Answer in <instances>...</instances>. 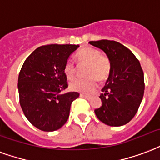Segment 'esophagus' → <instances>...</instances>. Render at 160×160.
<instances>
[{
    "mask_svg": "<svg viewBox=\"0 0 160 160\" xmlns=\"http://www.w3.org/2000/svg\"><path fill=\"white\" fill-rule=\"evenodd\" d=\"M80 97H81V98H85V99H87V100H89V99H90V98H91L89 97V96H87V95H84V94H82V93L80 94Z\"/></svg>",
    "mask_w": 160,
    "mask_h": 160,
    "instance_id": "obj_1",
    "label": "esophagus"
}]
</instances>
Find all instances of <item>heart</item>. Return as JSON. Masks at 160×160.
I'll return each mask as SVG.
<instances>
[{"mask_svg": "<svg viewBox=\"0 0 160 160\" xmlns=\"http://www.w3.org/2000/svg\"><path fill=\"white\" fill-rule=\"evenodd\" d=\"M76 58L79 64H88L86 78H78L70 83L72 90L81 93L90 94L97 88L98 80L103 82L111 72V61L108 57L101 54L96 48H82L76 53ZM63 72L68 79L75 78L77 68L72 60H68L64 65Z\"/></svg>", "mask_w": 160, "mask_h": 160, "instance_id": "obj_1", "label": "heart"}]
</instances>
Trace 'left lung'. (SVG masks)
Instances as JSON below:
<instances>
[{
	"label": "left lung",
	"mask_w": 160,
	"mask_h": 160,
	"mask_svg": "<svg viewBox=\"0 0 160 160\" xmlns=\"http://www.w3.org/2000/svg\"><path fill=\"white\" fill-rule=\"evenodd\" d=\"M91 45L104 52L111 61V72L100 95L102 106L94 110L98 118L109 126H122L138 112L144 92L140 62L121 43L110 40L92 41Z\"/></svg>",
	"instance_id": "1"
}]
</instances>
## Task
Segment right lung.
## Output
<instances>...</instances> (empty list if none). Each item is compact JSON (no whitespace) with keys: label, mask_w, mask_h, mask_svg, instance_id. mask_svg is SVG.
<instances>
[{"label":"right lung","mask_w":160,"mask_h":160,"mask_svg":"<svg viewBox=\"0 0 160 160\" xmlns=\"http://www.w3.org/2000/svg\"><path fill=\"white\" fill-rule=\"evenodd\" d=\"M78 45L42 46L25 60L18 77L20 105L29 122L46 132L58 130L68 119L77 92L62 94L68 87L63 72L69 56Z\"/></svg>","instance_id":"obj_1"}]
</instances>
